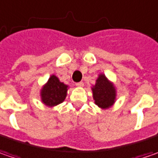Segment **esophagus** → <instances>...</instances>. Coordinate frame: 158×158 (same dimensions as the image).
<instances>
[{
  "label": "esophagus",
  "instance_id": "obj_1",
  "mask_svg": "<svg viewBox=\"0 0 158 158\" xmlns=\"http://www.w3.org/2000/svg\"><path fill=\"white\" fill-rule=\"evenodd\" d=\"M76 86H78V87H83L84 86V83L83 82H78V83H76Z\"/></svg>",
  "mask_w": 158,
  "mask_h": 158
}]
</instances>
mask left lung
I'll return each mask as SVG.
<instances>
[{"label":"left lung","instance_id":"obj_1","mask_svg":"<svg viewBox=\"0 0 158 158\" xmlns=\"http://www.w3.org/2000/svg\"><path fill=\"white\" fill-rule=\"evenodd\" d=\"M93 99L97 106L106 110L113 105L117 100V89L113 82L101 73L95 80V84L91 87Z\"/></svg>","mask_w":158,"mask_h":158}]
</instances>
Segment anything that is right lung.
Returning <instances> with one entry per match:
<instances>
[{
    "mask_svg": "<svg viewBox=\"0 0 158 158\" xmlns=\"http://www.w3.org/2000/svg\"><path fill=\"white\" fill-rule=\"evenodd\" d=\"M68 88V85L61 82L58 78L53 74L40 91L41 102L48 107L58 105L66 98Z\"/></svg>",
    "mask_w": 158,
    "mask_h": 158,
    "instance_id": "obj_1",
    "label": "right lung"
}]
</instances>
